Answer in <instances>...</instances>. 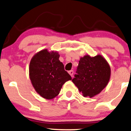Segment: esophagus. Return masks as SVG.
Wrapping results in <instances>:
<instances>
[{"mask_svg": "<svg viewBox=\"0 0 131 131\" xmlns=\"http://www.w3.org/2000/svg\"><path fill=\"white\" fill-rule=\"evenodd\" d=\"M73 73H74V72H73V70H70V71H68V73H69V74H70V76H71V77H73Z\"/></svg>", "mask_w": 131, "mask_h": 131, "instance_id": "obj_1", "label": "esophagus"}]
</instances>
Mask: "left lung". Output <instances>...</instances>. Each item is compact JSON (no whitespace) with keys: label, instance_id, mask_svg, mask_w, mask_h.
<instances>
[{"label":"left lung","instance_id":"obj_1","mask_svg":"<svg viewBox=\"0 0 131 131\" xmlns=\"http://www.w3.org/2000/svg\"><path fill=\"white\" fill-rule=\"evenodd\" d=\"M77 74L72 80L84 97H93L107 85L111 77V68L101 54L94 57L88 54L80 58Z\"/></svg>","mask_w":131,"mask_h":131}]
</instances>
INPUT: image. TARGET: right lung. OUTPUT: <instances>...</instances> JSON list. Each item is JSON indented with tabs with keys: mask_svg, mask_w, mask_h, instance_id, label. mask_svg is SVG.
I'll return each instance as SVG.
<instances>
[{
	"mask_svg": "<svg viewBox=\"0 0 131 131\" xmlns=\"http://www.w3.org/2000/svg\"><path fill=\"white\" fill-rule=\"evenodd\" d=\"M59 58L57 51L44 49L37 53L30 62L31 84L36 92L46 100L58 96L63 84L71 80Z\"/></svg>",
	"mask_w": 131,
	"mask_h": 131,
	"instance_id": "add662e5",
	"label": "right lung"
}]
</instances>
